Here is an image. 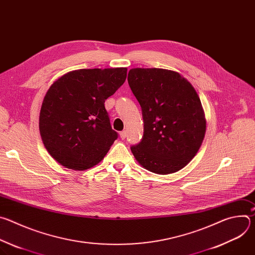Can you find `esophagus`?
<instances>
[{
	"label": "esophagus",
	"instance_id": "34e87169",
	"mask_svg": "<svg viewBox=\"0 0 255 255\" xmlns=\"http://www.w3.org/2000/svg\"><path fill=\"white\" fill-rule=\"evenodd\" d=\"M126 136H127V132L126 131H122V132H120V138L121 139H125L126 138Z\"/></svg>",
	"mask_w": 255,
	"mask_h": 255
}]
</instances>
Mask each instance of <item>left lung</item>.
<instances>
[{"instance_id":"8db88e82","label":"left lung","mask_w":255,"mask_h":255,"mask_svg":"<svg viewBox=\"0 0 255 255\" xmlns=\"http://www.w3.org/2000/svg\"><path fill=\"white\" fill-rule=\"evenodd\" d=\"M128 84L142 109L144 133L131 147L138 163L157 174L184 168L197 154L206 133L201 100L176 71L132 68Z\"/></svg>"}]
</instances>
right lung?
<instances>
[{"mask_svg":"<svg viewBox=\"0 0 255 255\" xmlns=\"http://www.w3.org/2000/svg\"><path fill=\"white\" fill-rule=\"evenodd\" d=\"M127 77L126 67L77 69L48 89L40 110L39 131L48 153L62 166L86 170L98 164L118 134L105 101Z\"/></svg>","mask_w":255,"mask_h":255,"instance_id":"right-lung-1","label":"right lung"}]
</instances>
